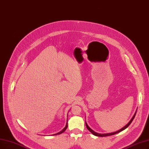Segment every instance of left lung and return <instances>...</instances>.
<instances>
[{"instance_id":"1","label":"left lung","mask_w":149,"mask_h":149,"mask_svg":"<svg viewBox=\"0 0 149 149\" xmlns=\"http://www.w3.org/2000/svg\"><path fill=\"white\" fill-rule=\"evenodd\" d=\"M136 112H135V113H134V114L133 115V116L132 117V118L131 119V120L129 121V122L128 123V124L125 125V126H124V127L123 128H122L121 129H120L119 130H118V131H117V132H113V133H103V134H101V133H96V132H95L94 130H93L88 125V124H87V123L86 122V121H85V124H86V128H87V129L88 130L91 132V133H93V134H94V135H95V136H100V137H105V136H111V135H113V134H117V133H119V132H122V131H123L124 130H125V128H127L129 125H130V124L132 123V122L133 121V120L134 119V117H135V115H136Z\"/></svg>"}]
</instances>
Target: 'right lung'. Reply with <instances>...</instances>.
I'll return each instance as SVG.
<instances>
[{"label": "right lung", "instance_id": "obj_1", "mask_svg": "<svg viewBox=\"0 0 149 149\" xmlns=\"http://www.w3.org/2000/svg\"><path fill=\"white\" fill-rule=\"evenodd\" d=\"M68 128V122H67V123H66V126H65V127H64L63 130L61 131V132H58V133H56V134H52V135H57V134H61L62 133H63L64 131H65L66 130V128Z\"/></svg>", "mask_w": 149, "mask_h": 149}]
</instances>
